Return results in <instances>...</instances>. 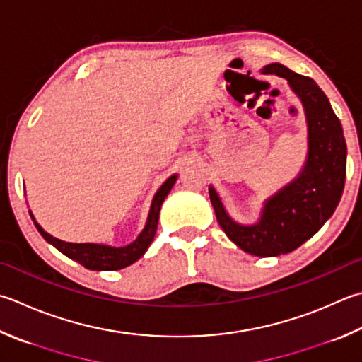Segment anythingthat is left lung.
<instances>
[{
    "instance_id": "left-lung-1",
    "label": "left lung",
    "mask_w": 362,
    "mask_h": 362,
    "mask_svg": "<svg viewBox=\"0 0 362 362\" xmlns=\"http://www.w3.org/2000/svg\"><path fill=\"white\" fill-rule=\"evenodd\" d=\"M263 74L287 78L301 99L308 121V159L298 178L264 202L260 221L254 225L231 219L214 187H209V199L217 222L238 247L257 257H277L298 249L336 211L345 186L346 143L328 98L310 77L279 63L264 66Z\"/></svg>"
}]
</instances>
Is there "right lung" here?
I'll return each mask as SVG.
<instances>
[{
    "label": "right lung",
    "mask_w": 362,
    "mask_h": 362,
    "mask_svg": "<svg viewBox=\"0 0 362 362\" xmlns=\"http://www.w3.org/2000/svg\"><path fill=\"white\" fill-rule=\"evenodd\" d=\"M176 178H178V175L170 176V178L159 187V190L156 192L153 199L151 208H149L145 228L141 230V233L137 236V240L124 245V247H112V245L93 244V243L78 244V243L61 241L58 238H53L52 235L47 233V231L40 227V225L36 222V219H34V216L31 214V211H30V216L34 221V225H36L37 231L42 235V238L47 243L54 245L61 254H64L66 257L72 258V260L78 262L80 264H83L86 269H93V271L122 269L126 268V266L137 262L140 257H143V254L148 250L149 244L153 243L156 230H158L160 206L170 190H172Z\"/></svg>",
    "instance_id": "right-lung-1"
}]
</instances>
